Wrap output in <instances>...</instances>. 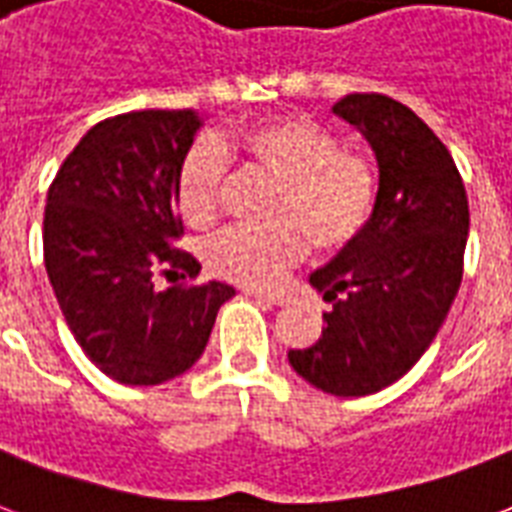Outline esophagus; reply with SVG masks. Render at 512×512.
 Instances as JSON below:
<instances>
[{"label": "esophagus", "mask_w": 512, "mask_h": 512, "mask_svg": "<svg viewBox=\"0 0 512 512\" xmlns=\"http://www.w3.org/2000/svg\"><path fill=\"white\" fill-rule=\"evenodd\" d=\"M257 300H263V303H268V306H284L287 303V298L284 295H279V292H252Z\"/></svg>", "instance_id": "obj_1"}]
</instances>
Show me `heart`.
I'll use <instances>...</instances> for the list:
<instances>
[{
    "label": "heart",
    "mask_w": 512,
    "mask_h": 512,
    "mask_svg": "<svg viewBox=\"0 0 512 512\" xmlns=\"http://www.w3.org/2000/svg\"><path fill=\"white\" fill-rule=\"evenodd\" d=\"M228 158L279 182L268 228H228L206 249L217 276L271 287L300 263L314 241L335 255L368 230L378 201V174L368 155L341 147L322 123L295 115L265 117L236 136L190 147L177 174V204L187 225L212 228L222 212Z\"/></svg>",
    "instance_id": "obj_1"
}]
</instances>
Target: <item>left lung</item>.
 I'll use <instances>...</instances> for the list:
<instances>
[{
    "mask_svg": "<svg viewBox=\"0 0 512 512\" xmlns=\"http://www.w3.org/2000/svg\"><path fill=\"white\" fill-rule=\"evenodd\" d=\"M333 112L376 152V212L354 247L311 273L333 308L319 341L287 357L327 395L365 397L403 378L446 322L462 284L470 206L446 144L405 104L349 93Z\"/></svg>",
    "mask_w": 512,
    "mask_h": 512,
    "instance_id": "1",
    "label": "left lung"
}]
</instances>
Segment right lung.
Returning a JSON list of instances; mask_svg holds the SVG:
<instances>
[{"instance_id":"obj_1","label":"right lung","mask_w":512,"mask_h":512,"mask_svg":"<svg viewBox=\"0 0 512 512\" xmlns=\"http://www.w3.org/2000/svg\"><path fill=\"white\" fill-rule=\"evenodd\" d=\"M195 109L107 117L77 142L48 190L42 247L66 325L88 360L120 384L155 386L204 354L217 311L236 295L222 282L180 283L201 263L177 249V174L201 128Z\"/></svg>"}]
</instances>
